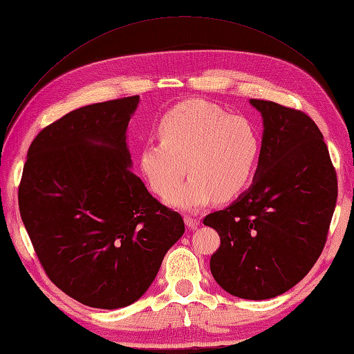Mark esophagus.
I'll list each match as a JSON object with an SVG mask.
<instances>
[{
    "label": "esophagus",
    "mask_w": 354,
    "mask_h": 354,
    "mask_svg": "<svg viewBox=\"0 0 354 354\" xmlns=\"http://www.w3.org/2000/svg\"><path fill=\"white\" fill-rule=\"evenodd\" d=\"M199 218L198 217H195V216H185V223L187 224L189 227H196L198 224H199Z\"/></svg>",
    "instance_id": "1"
}]
</instances>
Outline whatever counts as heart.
Listing matches in <instances>:
<instances>
[{
	"label": "heart",
	"instance_id": "1",
	"mask_svg": "<svg viewBox=\"0 0 354 354\" xmlns=\"http://www.w3.org/2000/svg\"><path fill=\"white\" fill-rule=\"evenodd\" d=\"M158 136L159 143L143 146L140 169L159 196L167 195L187 169L189 178L167 198L180 209H199L212 196L218 202L238 196L259 164L261 142L255 125L205 100L173 106L160 118Z\"/></svg>",
	"mask_w": 354,
	"mask_h": 354
}]
</instances>
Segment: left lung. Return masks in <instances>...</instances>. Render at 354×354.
Masks as SVG:
<instances>
[{"label": "left lung", "mask_w": 354, "mask_h": 354, "mask_svg": "<svg viewBox=\"0 0 354 354\" xmlns=\"http://www.w3.org/2000/svg\"><path fill=\"white\" fill-rule=\"evenodd\" d=\"M250 102L264 122L254 181L203 224L220 236L209 260L214 279L234 297L266 299L297 285L322 254L338 183L312 118L270 100Z\"/></svg>", "instance_id": "obj_1"}]
</instances>
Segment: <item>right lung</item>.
Segmentation results:
<instances>
[{"label":"right lung","instance_id":"obj_1","mask_svg":"<svg viewBox=\"0 0 354 354\" xmlns=\"http://www.w3.org/2000/svg\"><path fill=\"white\" fill-rule=\"evenodd\" d=\"M138 95L75 109L37 134L19 209L50 281L77 301L120 308L151 286L185 233L180 214L130 171L125 133Z\"/></svg>","mask_w":354,"mask_h":354}]
</instances>
